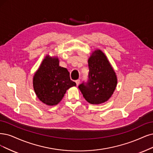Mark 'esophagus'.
Instances as JSON below:
<instances>
[{
  "mask_svg": "<svg viewBox=\"0 0 153 153\" xmlns=\"http://www.w3.org/2000/svg\"><path fill=\"white\" fill-rule=\"evenodd\" d=\"M75 82H76V85H77V86H78L79 84V82H80V80H79V79H77V80L75 81Z\"/></svg>",
  "mask_w": 153,
  "mask_h": 153,
  "instance_id": "34e87169",
  "label": "esophagus"
}]
</instances>
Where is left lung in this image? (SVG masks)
<instances>
[{
  "label": "left lung",
  "mask_w": 153,
  "mask_h": 153,
  "mask_svg": "<svg viewBox=\"0 0 153 153\" xmlns=\"http://www.w3.org/2000/svg\"><path fill=\"white\" fill-rule=\"evenodd\" d=\"M89 75L87 82L79 86L88 103L98 105L108 101L117 84L116 74L105 53L96 50L88 59Z\"/></svg>",
  "instance_id": "8db88e82"
}]
</instances>
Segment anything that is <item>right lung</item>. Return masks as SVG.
<instances>
[{"label": "right lung", "instance_id": "right-lung-1", "mask_svg": "<svg viewBox=\"0 0 153 153\" xmlns=\"http://www.w3.org/2000/svg\"><path fill=\"white\" fill-rule=\"evenodd\" d=\"M33 84L38 99L49 106L57 105L67 90L76 86L66 68L59 66L58 57L50 55L43 60L33 76Z\"/></svg>", "mask_w": 153, "mask_h": 153}]
</instances>
